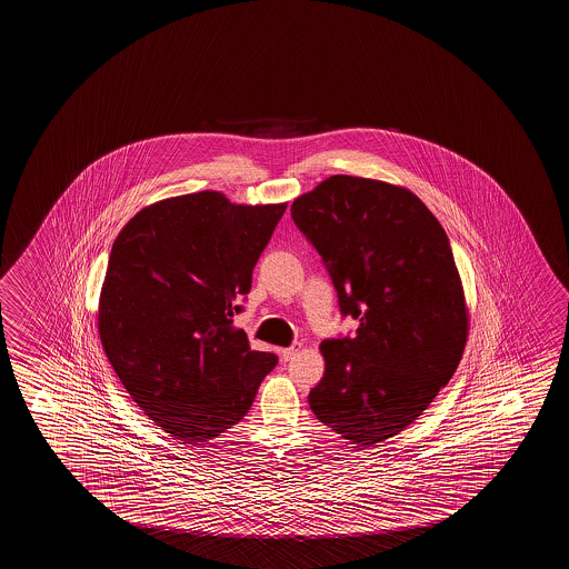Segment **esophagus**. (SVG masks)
<instances>
[{"label":"esophagus","instance_id":"34e87169","mask_svg":"<svg viewBox=\"0 0 569 569\" xmlns=\"http://www.w3.org/2000/svg\"><path fill=\"white\" fill-rule=\"evenodd\" d=\"M301 351V343H293L288 349H281V359L283 361H291V359H296V355Z\"/></svg>","mask_w":569,"mask_h":569}]
</instances>
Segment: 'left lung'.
<instances>
[{
	"mask_svg": "<svg viewBox=\"0 0 569 569\" xmlns=\"http://www.w3.org/2000/svg\"><path fill=\"white\" fill-rule=\"evenodd\" d=\"M321 256L355 336L321 343L326 375L309 392L317 419L359 447L407 429L457 371L465 293L448 236L407 188L327 178L291 204Z\"/></svg>",
	"mask_w": 569,
	"mask_h": 569,
	"instance_id": "obj_1",
	"label": "left lung"
}]
</instances>
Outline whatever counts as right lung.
I'll return each instance as SVG.
<instances>
[{"instance_id": "add662e5", "label": "right lung", "mask_w": 569, "mask_h": 569, "mask_svg": "<svg viewBox=\"0 0 569 569\" xmlns=\"http://www.w3.org/2000/svg\"><path fill=\"white\" fill-rule=\"evenodd\" d=\"M286 206L177 196L140 210L112 243L99 301L104 353L132 401L184 445L240 422L278 365L250 349L232 317Z\"/></svg>"}]
</instances>
